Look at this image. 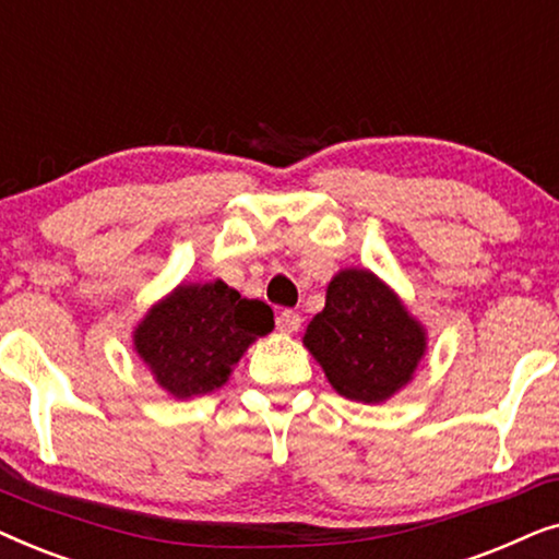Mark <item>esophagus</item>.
<instances>
[{
    "mask_svg": "<svg viewBox=\"0 0 559 559\" xmlns=\"http://www.w3.org/2000/svg\"><path fill=\"white\" fill-rule=\"evenodd\" d=\"M297 328H300V312H295V310L277 312V331L295 333Z\"/></svg>",
    "mask_w": 559,
    "mask_h": 559,
    "instance_id": "1",
    "label": "esophagus"
}]
</instances>
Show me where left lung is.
Instances as JSON below:
<instances>
[{
  "mask_svg": "<svg viewBox=\"0 0 559 559\" xmlns=\"http://www.w3.org/2000/svg\"><path fill=\"white\" fill-rule=\"evenodd\" d=\"M302 341L335 392L366 404L400 392L425 354L423 328L366 270L335 274Z\"/></svg>",
  "mask_w": 559,
  "mask_h": 559,
  "instance_id": "left-lung-1",
  "label": "left lung"
}]
</instances>
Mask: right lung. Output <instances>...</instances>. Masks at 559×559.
<instances>
[{"label": "right lung", "instance_id": "add662e5", "mask_svg": "<svg viewBox=\"0 0 559 559\" xmlns=\"http://www.w3.org/2000/svg\"><path fill=\"white\" fill-rule=\"evenodd\" d=\"M274 328L262 300H247L226 282L180 285L150 310L134 333L136 354L167 392L188 400L211 394L243 350Z\"/></svg>", "mask_w": 559, "mask_h": 559}]
</instances>
